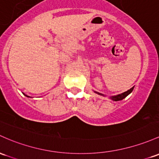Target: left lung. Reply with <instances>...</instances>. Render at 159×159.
Masks as SVG:
<instances>
[{"mask_svg":"<svg viewBox=\"0 0 159 159\" xmlns=\"http://www.w3.org/2000/svg\"><path fill=\"white\" fill-rule=\"evenodd\" d=\"M134 90V88H130V90H128V91H125L124 92V93H122L121 94H118V95H116V96H111V97H110V99H112L113 101H119V100H121V99H123L124 98H125V97H127V96L129 95L130 93H131L132 91H133ZM95 93H97V94H99V95H102V96H104L103 94L100 93H98V92H96L94 91Z\"/></svg>","mask_w":159,"mask_h":159,"instance_id":"1","label":"left lung"}]
</instances>
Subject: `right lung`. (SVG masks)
I'll return each instance as SVG.
<instances>
[{"label": "right lung", "instance_id": "obj_1", "mask_svg": "<svg viewBox=\"0 0 159 159\" xmlns=\"http://www.w3.org/2000/svg\"><path fill=\"white\" fill-rule=\"evenodd\" d=\"M24 95H25V96H26V97H29V96H27V95H25V94H24Z\"/></svg>", "mask_w": 159, "mask_h": 159}]
</instances>
